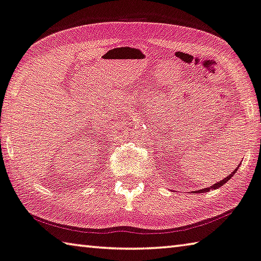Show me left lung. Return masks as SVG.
Masks as SVG:
<instances>
[{"mask_svg":"<svg viewBox=\"0 0 261 261\" xmlns=\"http://www.w3.org/2000/svg\"><path fill=\"white\" fill-rule=\"evenodd\" d=\"M236 171H237V169L234 170L233 172H231V174H229L228 177H225V178L223 179V180H221V181H219V182H216V184H214V185H213V186H211V187H207V189H203V190L195 191V193H196V192H198V193H201V192H202V193H206V192H208L209 190H216V189H219V187H221L222 185H224V184L227 182V181L229 180V179H231V177L233 176V174L236 173Z\"/></svg>","mask_w":261,"mask_h":261,"instance_id":"obj_1","label":"left lung"}]
</instances>
